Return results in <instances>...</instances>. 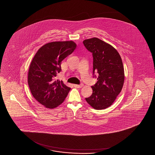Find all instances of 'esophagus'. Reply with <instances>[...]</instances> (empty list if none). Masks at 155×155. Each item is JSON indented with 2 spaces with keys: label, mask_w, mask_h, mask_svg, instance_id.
Returning <instances> with one entry per match:
<instances>
[{
  "label": "esophagus",
  "mask_w": 155,
  "mask_h": 155,
  "mask_svg": "<svg viewBox=\"0 0 155 155\" xmlns=\"http://www.w3.org/2000/svg\"><path fill=\"white\" fill-rule=\"evenodd\" d=\"M74 87H76V88H81L82 87H83V85L82 84H81V85H76V84H74Z\"/></svg>",
  "instance_id": "esophagus-1"
}]
</instances>
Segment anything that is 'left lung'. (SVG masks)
I'll return each instance as SVG.
<instances>
[{
	"label": "left lung",
	"mask_w": 155,
	"mask_h": 155,
	"mask_svg": "<svg viewBox=\"0 0 155 155\" xmlns=\"http://www.w3.org/2000/svg\"><path fill=\"white\" fill-rule=\"evenodd\" d=\"M83 43L92 53L93 73L99 74L97 82L92 87L93 93L85 100L94 109L104 110L113 104L122 89L123 62L117 50L98 38L86 39Z\"/></svg>",
	"instance_id": "8db88e82"
}]
</instances>
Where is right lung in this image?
I'll list each match as a JSON object with an SVG mask.
<instances>
[{
  "label": "right lung",
  "mask_w": 155,
  "mask_h": 155,
  "mask_svg": "<svg viewBox=\"0 0 155 155\" xmlns=\"http://www.w3.org/2000/svg\"><path fill=\"white\" fill-rule=\"evenodd\" d=\"M76 47L73 41L50 42L34 56L28 71V85L34 98L45 108H55L67 97L71 88L55 77L61 71L62 61Z\"/></svg>",
  "instance_id": "obj_1"
}]
</instances>
